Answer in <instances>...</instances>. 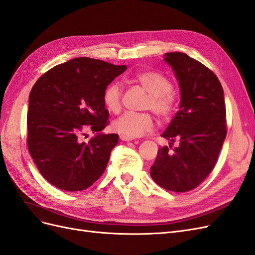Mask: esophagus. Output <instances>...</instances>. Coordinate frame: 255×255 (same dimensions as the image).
<instances>
[{"label": "esophagus", "mask_w": 255, "mask_h": 255, "mask_svg": "<svg viewBox=\"0 0 255 255\" xmlns=\"http://www.w3.org/2000/svg\"><path fill=\"white\" fill-rule=\"evenodd\" d=\"M120 139L123 141H130V140H134V138L126 136V135H120Z\"/></svg>", "instance_id": "obj_1"}]
</instances>
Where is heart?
Returning <instances> with one entry per match:
<instances>
[{
	"instance_id": "1",
	"label": "heart",
	"mask_w": 255,
	"mask_h": 255,
	"mask_svg": "<svg viewBox=\"0 0 255 255\" xmlns=\"http://www.w3.org/2000/svg\"><path fill=\"white\" fill-rule=\"evenodd\" d=\"M134 80L149 95L143 109L152 111L159 120L170 118L175 110V97L171 92V81L163 73L156 71L139 72L135 75ZM103 101L111 113L117 114L120 111L122 90L118 84L113 83L106 87ZM153 126L154 121L149 113H126L113 122L112 128L120 135L136 138L150 132Z\"/></svg>"
}]
</instances>
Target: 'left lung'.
<instances>
[{
	"label": "left lung",
	"instance_id": "1",
	"mask_svg": "<svg viewBox=\"0 0 255 255\" xmlns=\"http://www.w3.org/2000/svg\"><path fill=\"white\" fill-rule=\"evenodd\" d=\"M165 60L179 81L181 104L161 134L170 144L158 150L150 174L160 187L186 192L198 187L217 163L227 136L226 103L211 69L181 52L166 53Z\"/></svg>",
	"mask_w": 255,
	"mask_h": 255
}]
</instances>
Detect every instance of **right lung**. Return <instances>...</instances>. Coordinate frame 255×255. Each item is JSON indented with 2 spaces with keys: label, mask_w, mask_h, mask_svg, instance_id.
Here are the masks:
<instances>
[{
  "label": "right lung",
  "mask_w": 255,
  "mask_h": 255,
  "mask_svg": "<svg viewBox=\"0 0 255 255\" xmlns=\"http://www.w3.org/2000/svg\"><path fill=\"white\" fill-rule=\"evenodd\" d=\"M126 70L127 66L79 57L50 69L30 90L28 152L55 187L84 190L104 173L119 136L101 134L110 121L103 94ZM88 130L96 136L84 142Z\"/></svg>",
  "instance_id": "add662e5"
}]
</instances>
